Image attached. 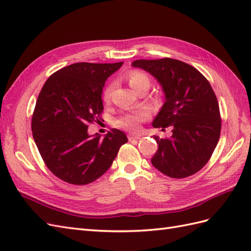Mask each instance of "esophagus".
I'll return each instance as SVG.
<instances>
[{"label": "esophagus", "mask_w": 251, "mask_h": 251, "mask_svg": "<svg viewBox=\"0 0 251 251\" xmlns=\"http://www.w3.org/2000/svg\"><path fill=\"white\" fill-rule=\"evenodd\" d=\"M127 137H128V140H135V139H140V137H141V136L140 135H134V134H130V135H128L127 136Z\"/></svg>", "instance_id": "34e87169"}]
</instances>
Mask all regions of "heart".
Returning <instances> with one entry per match:
<instances>
[{
    "label": "heart",
    "instance_id": "1",
    "mask_svg": "<svg viewBox=\"0 0 251 251\" xmlns=\"http://www.w3.org/2000/svg\"><path fill=\"white\" fill-rule=\"evenodd\" d=\"M127 79L130 86L136 91L138 90L140 87L143 86H148L150 87V77L146 73H143L138 70H133L127 75ZM114 89V83L111 82L109 85L105 87L103 91V100L104 101H109L111 100V95ZM149 112L146 110H139L136 112H131V113H126L125 115L118 118L115 123V126L117 127L124 128V130L126 131H131V132H137L140 128V123L142 121L147 120L149 118Z\"/></svg>",
    "mask_w": 251,
    "mask_h": 251
}]
</instances>
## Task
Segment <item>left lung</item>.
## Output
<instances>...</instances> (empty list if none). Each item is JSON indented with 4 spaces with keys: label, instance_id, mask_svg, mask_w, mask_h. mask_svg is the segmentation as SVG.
Returning <instances> with one entry per match:
<instances>
[{
    "label": "left lung",
    "instance_id": "1",
    "mask_svg": "<svg viewBox=\"0 0 251 251\" xmlns=\"http://www.w3.org/2000/svg\"><path fill=\"white\" fill-rule=\"evenodd\" d=\"M132 67L155 77L165 101L154 127H172L170 138L154 136L158 150L151 164L171 178H185L207 163L221 133L217 97L210 83L193 66L173 58L138 59Z\"/></svg>",
    "mask_w": 251,
    "mask_h": 251
}]
</instances>
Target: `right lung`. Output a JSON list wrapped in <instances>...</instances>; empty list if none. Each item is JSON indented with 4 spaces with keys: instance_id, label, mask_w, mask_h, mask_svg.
I'll use <instances>...</instances> for the list:
<instances>
[{
    "instance_id": "1",
    "label": "right lung",
    "mask_w": 251,
    "mask_h": 251,
    "mask_svg": "<svg viewBox=\"0 0 251 251\" xmlns=\"http://www.w3.org/2000/svg\"><path fill=\"white\" fill-rule=\"evenodd\" d=\"M123 64H72L53 73L37 97L31 123L34 142L47 168L68 183L85 185L102 176L127 142L117 128L103 138L88 133V125L103 110L105 80Z\"/></svg>"
}]
</instances>
